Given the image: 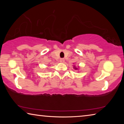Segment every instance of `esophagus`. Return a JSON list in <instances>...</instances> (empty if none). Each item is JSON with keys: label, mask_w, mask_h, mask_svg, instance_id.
I'll use <instances>...</instances> for the list:
<instances>
[{"label": "esophagus", "mask_w": 124, "mask_h": 124, "mask_svg": "<svg viewBox=\"0 0 124 124\" xmlns=\"http://www.w3.org/2000/svg\"><path fill=\"white\" fill-rule=\"evenodd\" d=\"M60 61L61 63H63L64 62V58H61V59L60 60Z\"/></svg>", "instance_id": "esophagus-1"}]
</instances>
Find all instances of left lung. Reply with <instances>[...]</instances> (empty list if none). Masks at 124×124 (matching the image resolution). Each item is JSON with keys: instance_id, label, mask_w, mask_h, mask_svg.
Masks as SVG:
<instances>
[{"instance_id": "obj_1", "label": "left lung", "mask_w": 124, "mask_h": 124, "mask_svg": "<svg viewBox=\"0 0 124 124\" xmlns=\"http://www.w3.org/2000/svg\"><path fill=\"white\" fill-rule=\"evenodd\" d=\"M74 68L75 69V70H77V68Z\"/></svg>"}]
</instances>
